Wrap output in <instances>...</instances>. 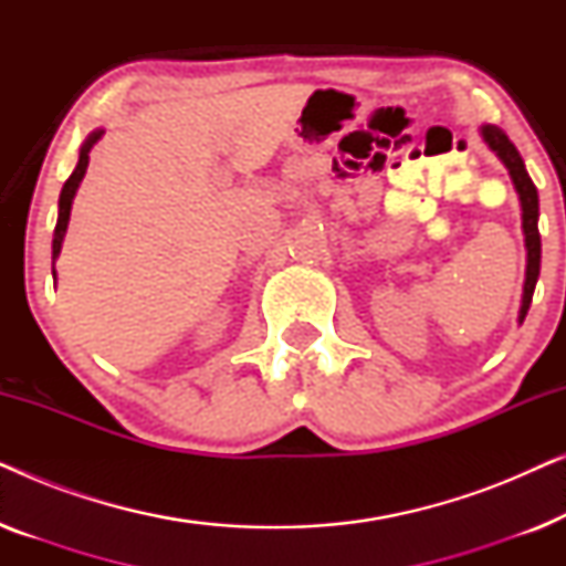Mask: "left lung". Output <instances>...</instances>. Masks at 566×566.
Returning <instances> with one entry per match:
<instances>
[{"mask_svg":"<svg viewBox=\"0 0 566 566\" xmlns=\"http://www.w3.org/2000/svg\"><path fill=\"white\" fill-rule=\"evenodd\" d=\"M484 144L497 154V159L505 165L513 188L521 200V219H523V237H525V283H523V298H521V312H517V322L523 324L525 314H528L533 291H536L538 273H541V234H538V190L528 177V169L523 165V157L517 154L515 144L505 136V130L497 126L484 123L479 128Z\"/></svg>","mask_w":566,"mask_h":566,"instance_id":"obj_1","label":"left lung"}]
</instances>
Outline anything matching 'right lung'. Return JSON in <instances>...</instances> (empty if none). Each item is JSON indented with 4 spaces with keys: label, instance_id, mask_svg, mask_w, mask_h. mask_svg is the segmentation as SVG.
<instances>
[{
    "label": "right lung",
    "instance_id": "obj_1",
    "mask_svg": "<svg viewBox=\"0 0 566 566\" xmlns=\"http://www.w3.org/2000/svg\"><path fill=\"white\" fill-rule=\"evenodd\" d=\"M105 130L97 128L92 130V134L84 138L82 149H80V161H76L74 172L69 180L64 182V188H61V196H59V221H56V229H53V262L59 260L61 254V244H64V237H66V227H69V216H72V203H74V196L76 190H80V182L84 172H87V165H90V151L92 146H95L99 138H103ZM53 281H56V268H53Z\"/></svg>",
    "mask_w": 566,
    "mask_h": 566
}]
</instances>
